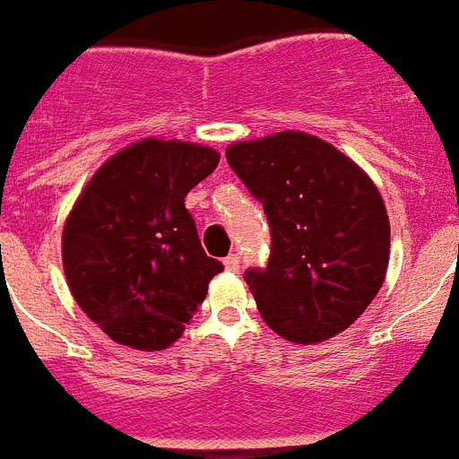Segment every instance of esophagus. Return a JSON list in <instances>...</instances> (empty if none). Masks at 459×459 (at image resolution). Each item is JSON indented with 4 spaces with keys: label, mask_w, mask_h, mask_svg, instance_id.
Listing matches in <instances>:
<instances>
[{
    "label": "esophagus",
    "mask_w": 459,
    "mask_h": 459,
    "mask_svg": "<svg viewBox=\"0 0 459 459\" xmlns=\"http://www.w3.org/2000/svg\"><path fill=\"white\" fill-rule=\"evenodd\" d=\"M223 265H226V271L236 273L238 268H240V256H238V254H229V256L223 259Z\"/></svg>",
    "instance_id": "1"
}]
</instances>
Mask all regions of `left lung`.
<instances>
[{
  "label": "left lung",
  "instance_id": "left-lung-1",
  "mask_svg": "<svg viewBox=\"0 0 459 459\" xmlns=\"http://www.w3.org/2000/svg\"><path fill=\"white\" fill-rule=\"evenodd\" d=\"M226 160L271 223L268 265L245 273L265 325L299 345L348 329L390 264L378 186L336 146L299 130L236 142Z\"/></svg>",
  "mask_w": 459,
  "mask_h": 459
}]
</instances>
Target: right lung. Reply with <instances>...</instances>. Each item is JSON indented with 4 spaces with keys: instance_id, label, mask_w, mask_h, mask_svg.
I'll return each mask as SVG.
<instances>
[{
    "instance_id": "1",
    "label": "right lung",
    "mask_w": 459,
    "mask_h": 459,
    "mask_svg": "<svg viewBox=\"0 0 459 459\" xmlns=\"http://www.w3.org/2000/svg\"><path fill=\"white\" fill-rule=\"evenodd\" d=\"M219 153L182 140L134 142L100 165L63 229V265L81 310L111 341L170 348L223 265L198 240L184 198Z\"/></svg>"
}]
</instances>
